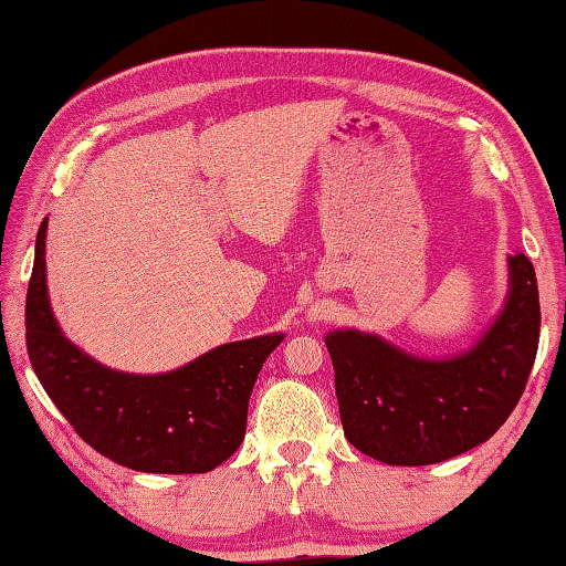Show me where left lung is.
<instances>
[{"instance_id":"8db88e82","label":"left lung","mask_w":566,"mask_h":566,"mask_svg":"<svg viewBox=\"0 0 566 566\" xmlns=\"http://www.w3.org/2000/svg\"><path fill=\"white\" fill-rule=\"evenodd\" d=\"M506 264L502 312L454 357H417L359 329L324 337L352 447L385 464L424 467L469 452L504 424L534 367L542 319L532 262L520 252Z\"/></svg>"}]
</instances>
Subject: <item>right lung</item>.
<instances>
[{
	"mask_svg": "<svg viewBox=\"0 0 566 566\" xmlns=\"http://www.w3.org/2000/svg\"><path fill=\"white\" fill-rule=\"evenodd\" d=\"M44 252L46 217L27 290V352L74 432L134 472L205 474L227 462L244 439L256 375L284 334L222 344L165 375L104 367L60 329L46 292Z\"/></svg>",
	"mask_w": 566,
	"mask_h": 566,
	"instance_id": "add662e5",
	"label": "right lung"
}]
</instances>
